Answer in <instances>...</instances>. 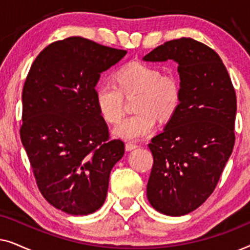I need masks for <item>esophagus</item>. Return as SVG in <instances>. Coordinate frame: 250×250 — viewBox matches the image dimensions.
<instances>
[{
	"label": "esophagus",
	"mask_w": 250,
	"mask_h": 250,
	"mask_svg": "<svg viewBox=\"0 0 250 250\" xmlns=\"http://www.w3.org/2000/svg\"><path fill=\"white\" fill-rule=\"evenodd\" d=\"M138 146H139L136 145V143H134V142H127L125 145V148H126V150H127V151H131V150L138 148Z\"/></svg>",
	"instance_id": "esophagus-1"
}]
</instances>
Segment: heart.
Here are the masks:
<instances>
[{
    "mask_svg": "<svg viewBox=\"0 0 250 250\" xmlns=\"http://www.w3.org/2000/svg\"><path fill=\"white\" fill-rule=\"evenodd\" d=\"M134 93H138L134 101L138 112L115 128V134L126 140L151 133L157 117H172L181 102V84L176 75L162 74L158 67L129 62L116 73V83L104 82L95 88V104L101 117L109 124H117L124 115V95Z\"/></svg>",
    "mask_w": 250,
    "mask_h": 250,
    "instance_id": "b5f03b06",
    "label": "heart"
}]
</instances>
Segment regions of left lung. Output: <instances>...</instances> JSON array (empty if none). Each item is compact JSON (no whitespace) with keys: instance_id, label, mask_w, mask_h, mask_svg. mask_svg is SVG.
Here are the masks:
<instances>
[{"instance_id":"1","label":"left lung","mask_w":250,"mask_h":250,"mask_svg":"<svg viewBox=\"0 0 250 250\" xmlns=\"http://www.w3.org/2000/svg\"><path fill=\"white\" fill-rule=\"evenodd\" d=\"M143 59L179 63L181 102L148 145L153 165L146 197L159 213L182 216L213 193L230 158L237 97L220 56L190 37L165 42Z\"/></svg>"}]
</instances>
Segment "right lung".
Here are the masks:
<instances>
[{
	"label": "right lung",
	"mask_w": 250,
	"mask_h": 250,
	"mask_svg": "<svg viewBox=\"0 0 250 250\" xmlns=\"http://www.w3.org/2000/svg\"><path fill=\"white\" fill-rule=\"evenodd\" d=\"M125 50L80 36L51 43L36 57L22 90L20 138L43 197L70 215L98 210L111 168L125 152L95 104L100 74Z\"/></svg>",
	"instance_id": "add662e5"
}]
</instances>
